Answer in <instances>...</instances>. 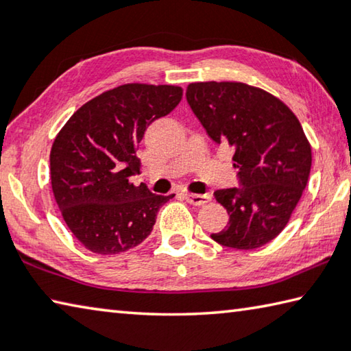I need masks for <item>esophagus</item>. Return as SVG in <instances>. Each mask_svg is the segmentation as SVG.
I'll list each match as a JSON object with an SVG mask.
<instances>
[{
    "instance_id": "esophagus-1",
    "label": "esophagus",
    "mask_w": 351,
    "mask_h": 351,
    "mask_svg": "<svg viewBox=\"0 0 351 351\" xmlns=\"http://www.w3.org/2000/svg\"><path fill=\"white\" fill-rule=\"evenodd\" d=\"M184 198H186L187 203L193 204V206H203L206 203H209L210 201V195L209 193H203V195H198V193H186L184 195Z\"/></svg>"
}]
</instances>
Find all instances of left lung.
I'll return each mask as SVG.
<instances>
[{
	"label": "left lung",
	"mask_w": 351,
	"mask_h": 351,
	"mask_svg": "<svg viewBox=\"0 0 351 351\" xmlns=\"http://www.w3.org/2000/svg\"><path fill=\"white\" fill-rule=\"evenodd\" d=\"M187 104L215 144L234 148L239 187L217 190L229 223L210 237L255 249L282 232L308 182L311 147L299 119L260 88L239 82L190 83Z\"/></svg>",
	"instance_id": "left-lung-1"
}]
</instances>
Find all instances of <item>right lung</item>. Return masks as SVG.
I'll return each instance as SVG.
<instances>
[{"label":"right lung","mask_w":351,"mask_h":351,"mask_svg":"<svg viewBox=\"0 0 351 351\" xmlns=\"http://www.w3.org/2000/svg\"><path fill=\"white\" fill-rule=\"evenodd\" d=\"M171 85L117 86L80 106L51 150V184L64 223L91 252L111 255L152 234L161 207L173 197L154 195L130 178L147 127L181 102Z\"/></svg>","instance_id":"right-lung-1"}]
</instances>
